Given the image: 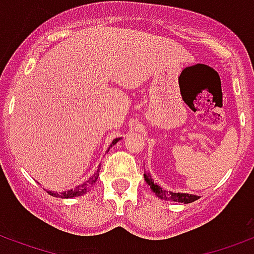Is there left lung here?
I'll use <instances>...</instances> for the list:
<instances>
[{
    "label": "left lung",
    "instance_id": "1",
    "mask_svg": "<svg viewBox=\"0 0 254 254\" xmlns=\"http://www.w3.org/2000/svg\"><path fill=\"white\" fill-rule=\"evenodd\" d=\"M144 179L146 181L150 189L154 191V194L161 198V200H172L176 202H184V204H189L193 201L198 200V196L196 194H189V193H174V191H168L165 189H162L161 187H158L157 184H154L152 176L149 173H144Z\"/></svg>",
    "mask_w": 254,
    "mask_h": 254
}]
</instances>
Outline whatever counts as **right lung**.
Segmentation results:
<instances>
[{
	"mask_svg": "<svg viewBox=\"0 0 254 254\" xmlns=\"http://www.w3.org/2000/svg\"><path fill=\"white\" fill-rule=\"evenodd\" d=\"M120 140H121V138H116V140H113V142H112V145L109 146V149L112 148L113 145L117 144ZM109 149H108V150H109ZM97 179H98V170H97L96 173L93 174L92 177H90L86 183L82 184V185H77V187L73 188V189H67V190L65 191H61V193L53 191V190H48V193H49L50 196L60 197V198H73V197L82 196V194H85V193H88L89 189L92 188L93 184H96Z\"/></svg>",
	"mask_w": 254,
	"mask_h": 254,
	"instance_id": "right-lung-1",
	"label": "right lung"
}]
</instances>
